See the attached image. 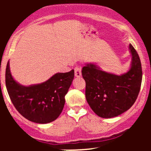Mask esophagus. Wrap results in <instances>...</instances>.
<instances>
[{
    "label": "esophagus",
    "instance_id": "1",
    "mask_svg": "<svg viewBox=\"0 0 151 151\" xmlns=\"http://www.w3.org/2000/svg\"><path fill=\"white\" fill-rule=\"evenodd\" d=\"M74 75H75V77H81V67H74Z\"/></svg>",
    "mask_w": 151,
    "mask_h": 151
}]
</instances>
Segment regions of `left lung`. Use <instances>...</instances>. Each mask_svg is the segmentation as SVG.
Listing matches in <instances>:
<instances>
[{
    "label": "left lung",
    "instance_id": "obj_1",
    "mask_svg": "<svg viewBox=\"0 0 151 151\" xmlns=\"http://www.w3.org/2000/svg\"><path fill=\"white\" fill-rule=\"evenodd\" d=\"M131 67L122 75L108 73L94 64L83 67L81 75L86 81L88 104L96 115L109 119L121 115L132 106L141 89V62L136 50L129 45Z\"/></svg>",
    "mask_w": 151,
    "mask_h": 151
}]
</instances>
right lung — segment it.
Listing matches in <instances>:
<instances>
[{
  "label": "right lung",
  "mask_w": 151,
  "mask_h": 151,
  "mask_svg": "<svg viewBox=\"0 0 151 151\" xmlns=\"http://www.w3.org/2000/svg\"><path fill=\"white\" fill-rule=\"evenodd\" d=\"M74 77V70L57 73L47 81L30 86H22L10 74L9 62L6 70V85L15 108L27 120L47 124L58 118L65 106V96Z\"/></svg>",
  "instance_id": "1"
}]
</instances>
